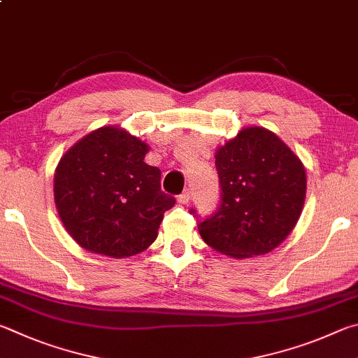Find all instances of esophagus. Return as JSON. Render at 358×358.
<instances>
[{"instance_id":"34e87169","label":"esophagus","mask_w":358,"mask_h":358,"mask_svg":"<svg viewBox=\"0 0 358 358\" xmlns=\"http://www.w3.org/2000/svg\"><path fill=\"white\" fill-rule=\"evenodd\" d=\"M190 190H184L182 193H180L179 195V198H178V201L180 203V204H187V203H190Z\"/></svg>"}]
</instances>
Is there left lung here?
<instances>
[{"instance_id":"8db88e82","label":"left lung","mask_w":358,"mask_h":358,"mask_svg":"<svg viewBox=\"0 0 358 358\" xmlns=\"http://www.w3.org/2000/svg\"><path fill=\"white\" fill-rule=\"evenodd\" d=\"M220 206L199 220L203 241L233 258L272 252L300 217L305 168L280 138L262 127L243 129L217 150ZM196 215L195 209H190Z\"/></svg>"}]
</instances>
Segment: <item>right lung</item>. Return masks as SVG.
Masks as SVG:
<instances>
[{"instance_id":"1","label":"right lung","mask_w":358,"mask_h":358,"mask_svg":"<svg viewBox=\"0 0 358 358\" xmlns=\"http://www.w3.org/2000/svg\"><path fill=\"white\" fill-rule=\"evenodd\" d=\"M148 144L117 127L86 135L62 155L55 203L72 239L92 253L124 258L157 239L176 199L160 190L162 171L144 163Z\"/></svg>"}]
</instances>
